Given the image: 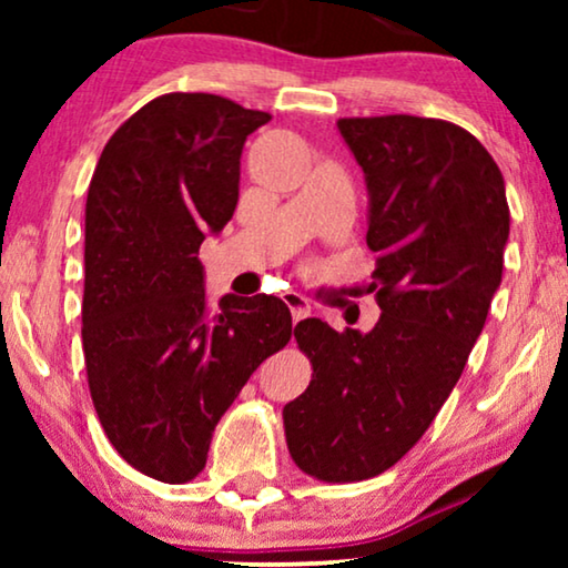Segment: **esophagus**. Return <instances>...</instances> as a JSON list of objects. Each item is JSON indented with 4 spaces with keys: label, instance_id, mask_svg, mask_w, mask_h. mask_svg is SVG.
Masks as SVG:
<instances>
[{
    "label": "esophagus",
    "instance_id": "1",
    "mask_svg": "<svg viewBox=\"0 0 568 568\" xmlns=\"http://www.w3.org/2000/svg\"><path fill=\"white\" fill-rule=\"evenodd\" d=\"M284 297V302H286V307L292 310V317H294V323L297 321H302V317H307L310 315V300L307 297H302L300 292H284L282 294Z\"/></svg>",
    "mask_w": 568,
    "mask_h": 568
}]
</instances>
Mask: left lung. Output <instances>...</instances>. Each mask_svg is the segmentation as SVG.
Returning a JSON list of instances; mask_svg holds the SVG:
<instances>
[{
    "label": "left lung",
    "instance_id": "8db88e82",
    "mask_svg": "<svg viewBox=\"0 0 568 568\" xmlns=\"http://www.w3.org/2000/svg\"><path fill=\"white\" fill-rule=\"evenodd\" d=\"M369 191V333L321 317L294 328L313 364L284 406L294 465L325 484L393 468L460 379L501 284L509 204L501 170L470 131L422 115L338 119Z\"/></svg>",
    "mask_w": 568,
    "mask_h": 568
}]
</instances>
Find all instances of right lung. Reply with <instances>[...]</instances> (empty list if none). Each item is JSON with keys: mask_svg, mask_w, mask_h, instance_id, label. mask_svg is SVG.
<instances>
[{"mask_svg": "<svg viewBox=\"0 0 568 568\" xmlns=\"http://www.w3.org/2000/svg\"><path fill=\"white\" fill-rule=\"evenodd\" d=\"M263 111L168 92L108 139L84 206L82 348L92 406L123 460L162 484L204 470L224 410L292 338L278 297L212 307L199 247L232 220Z\"/></svg>", "mask_w": 568, "mask_h": 568, "instance_id": "obj_1", "label": "right lung"}]
</instances>
